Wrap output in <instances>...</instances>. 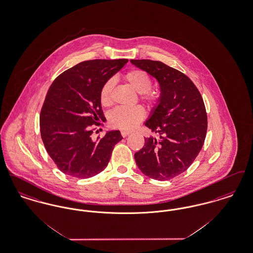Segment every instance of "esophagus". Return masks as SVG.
I'll return each mask as SVG.
<instances>
[{
    "label": "esophagus",
    "instance_id": "1",
    "mask_svg": "<svg viewBox=\"0 0 253 253\" xmlns=\"http://www.w3.org/2000/svg\"><path fill=\"white\" fill-rule=\"evenodd\" d=\"M131 132H129V131H121V135L123 136V137H125V136H127L128 134H130Z\"/></svg>",
    "mask_w": 253,
    "mask_h": 253
}]
</instances>
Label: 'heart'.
<instances>
[{
  "instance_id": "b5f03b06",
  "label": "heart",
  "mask_w": 253,
  "mask_h": 253,
  "mask_svg": "<svg viewBox=\"0 0 253 253\" xmlns=\"http://www.w3.org/2000/svg\"><path fill=\"white\" fill-rule=\"evenodd\" d=\"M124 80L136 93L142 95L143 100L149 103H156L157 96L149 92L152 88V80L147 73L140 69H132L124 75ZM113 88L114 82L112 80L107 81L101 87L99 99L103 106H108L111 104ZM144 116V110L139 106L131 109H115L110 114L109 122L114 128L130 130L142 121Z\"/></svg>"
}]
</instances>
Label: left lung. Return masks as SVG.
<instances>
[{"label":"left lung","mask_w":253,"mask_h":253,"mask_svg":"<svg viewBox=\"0 0 253 253\" xmlns=\"http://www.w3.org/2000/svg\"><path fill=\"white\" fill-rule=\"evenodd\" d=\"M134 66L155 78L160 96L144 122L158 137H144L134 154L141 172L156 180H169L189 168L204 144L208 119L196 86L183 73L161 61L131 60Z\"/></svg>","instance_id":"obj_1"}]
</instances>
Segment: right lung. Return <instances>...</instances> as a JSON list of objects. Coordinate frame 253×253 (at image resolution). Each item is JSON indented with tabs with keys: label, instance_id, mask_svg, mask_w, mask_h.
<instances>
[{
	"label": "right lung",
	"instance_id": "obj_1",
	"mask_svg": "<svg viewBox=\"0 0 253 253\" xmlns=\"http://www.w3.org/2000/svg\"><path fill=\"white\" fill-rule=\"evenodd\" d=\"M128 62L93 60L61 73L50 86L40 115L41 135L50 157L73 177L89 178L107 167L115 145L123 138L119 130L92 138L91 125L103 120L100 90Z\"/></svg>",
	"mask_w": 253,
	"mask_h": 253
}]
</instances>
